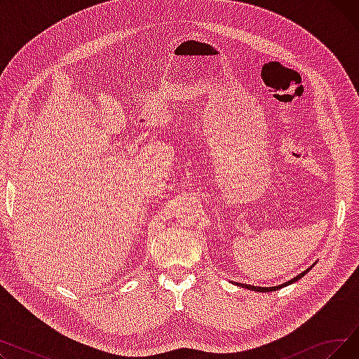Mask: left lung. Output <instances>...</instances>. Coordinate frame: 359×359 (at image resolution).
I'll use <instances>...</instances> for the list:
<instances>
[{"label": "left lung", "mask_w": 359, "mask_h": 359, "mask_svg": "<svg viewBox=\"0 0 359 359\" xmlns=\"http://www.w3.org/2000/svg\"><path fill=\"white\" fill-rule=\"evenodd\" d=\"M311 268H309L307 271H304L303 273H299L298 276H295L294 279H291V280H288V282H285V284H282V285H279V287H271V288H262V287H255V285H244V284H240L241 287H244V288H248V290H253V291H257V292H269V291H276V290H279V288H284V287H287V285H291V284H294L295 280H298L299 278H303L309 271H310Z\"/></svg>", "instance_id": "obj_1"}]
</instances>
